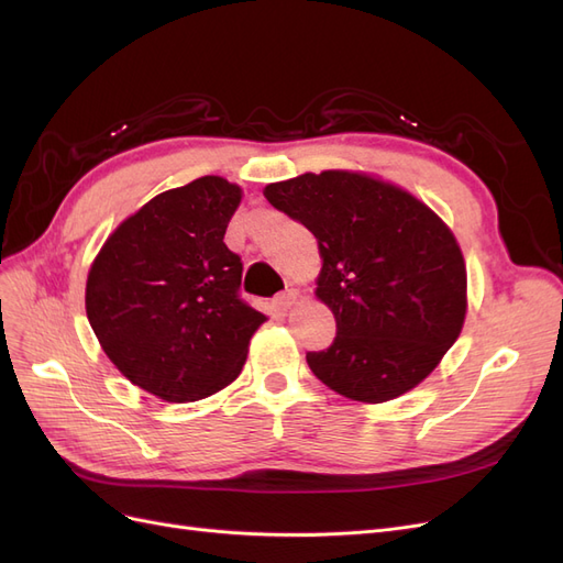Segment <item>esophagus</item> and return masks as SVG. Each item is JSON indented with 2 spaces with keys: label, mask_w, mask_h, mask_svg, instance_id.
I'll return each instance as SVG.
<instances>
[{
  "label": "esophagus",
  "mask_w": 563,
  "mask_h": 563,
  "mask_svg": "<svg viewBox=\"0 0 563 563\" xmlns=\"http://www.w3.org/2000/svg\"><path fill=\"white\" fill-rule=\"evenodd\" d=\"M296 300H298V291H296V288H288V291H284V294H279V296L275 298V308L282 310V312H286Z\"/></svg>",
  "instance_id": "esophagus-1"
}]
</instances>
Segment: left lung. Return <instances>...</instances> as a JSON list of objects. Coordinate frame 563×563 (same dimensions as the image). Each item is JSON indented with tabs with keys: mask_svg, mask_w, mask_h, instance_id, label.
<instances>
[{
	"mask_svg": "<svg viewBox=\"0 0 563 563\" xmlns=\"http://www.w3.org/2000/svg\"><path fill=\"white\" fill-rule=\"evenodd\" d=\"M265 197L319 242L317 296L338 331L327 350L308 352L314 376L368 404L428 378L467 310L453 232L416 197L364 174H305L267 185Z\"/></svg>",
	"mask_w": 563,
	"mask_h": 563,
	"instance_id": "1",
	"label": "left lung"
}]
</instances>
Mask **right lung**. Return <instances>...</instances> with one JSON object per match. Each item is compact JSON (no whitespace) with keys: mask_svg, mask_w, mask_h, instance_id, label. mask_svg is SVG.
<instances>
[{"mask_svg":"<svg viewBox=\"0 0 563 563\" xmlns=\"http://www.w3.org/2000/svg\"><path fill=\"white\" fill-rule=\"evenodd\" d=\"M242 190L203 176L150 199L100 249L87 317L110 362L166 401L211 397L242 373L267 319L242 298V258L223 242Z\"/></svg>","mask_w":563,"mask_h":563,"instance_id":"add662e5","label":"right lung"}]
</instances>
